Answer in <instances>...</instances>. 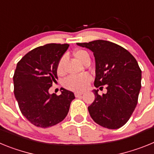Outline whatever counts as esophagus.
<instances>
[{"label": "esophagus", "mask_w": 154, "mask_h": 154, "mask_svg": "<svg viewBox=\"0 0 154 154\" xmlns=\"http://www.w3.org/2000/svg\"><path fill=\"white\" fill-rule=\"evenodd\" d=\"M82 94L83 93L81 92H75V97H79V96H82Z\"/></svg>", "instance_id": "esophagus-1"}]
</instances>
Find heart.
Returning <instances> with one entry per match:
<instances>
[{"label":"heart","mask_w":154,"mask_h":154,"mask_svg":"<svg viewBox=\"0 0 154 154\" xmlns=\"http://www.w3.org/2000/svg\"><path fill=\"white\" fill-rule=\"evenodd\" d=\"M75 58L82 63H84L87 58H89V53L82 49H79L74 53ZM66 56L64 55L59 59L57 65L56 71L58 75H62L64 72V62L65 61ZM91 80V77L88 74H83L81 75H71L66 78L64 81V85L66 89L72 91H82L84 90L89 85Z\"/></svg>","instance_id":"1"}]
</instances>
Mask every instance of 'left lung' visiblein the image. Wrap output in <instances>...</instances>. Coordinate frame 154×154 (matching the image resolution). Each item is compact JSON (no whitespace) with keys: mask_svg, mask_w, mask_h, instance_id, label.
Returning a JSON list of instances; mask_svg holds the SVG:
<instances>
[{"mask_svg":"<svg viewBox=\"0 0 154 154\" xmlns=\"http://www.w3.org/2000/svg\"><path fill=\"white\" fill-rule=\"evenodd\" d=\"M93 52L96 60V88L106 85L100 96L93 90L95 100L88 107L97 124L115 130L126 123L137 106L141 89V70L136 58L124 48L104 40L77 43ZM103 89L100 87L99 89Z\"/></svg>","mask_w":154,"mask_h":154,"instance_id":"obj_1","label":"left lung"}]
</instances>
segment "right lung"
<instances>
[{
  "mask_svg": "<svg viewBox=\"0 0 154 154\" xmlns=\"http://www.w3.org/2000/svg\"><path fill=\"white\" fill-rule=\"evenodd\" d=\"M69 44H47L27 53L17 64L14 92L21 113L38 127L55 126L66 117L74 93L62 88V93L49 94L56 82L57 65Z\"/></svg>",
  "mask_w": 154,
  "mask_h": 154,
  "instance_id": "right-lung-1",
  "label": "right lung"
}]
</instances>
